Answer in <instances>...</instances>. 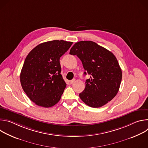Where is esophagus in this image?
Segmentation results:
<instances>
[{
    "label": "esophagus",
    "mask_w": 148,
    "mask_h": 148,
    "mask_svg": "<svg viewBox=\"0 0 148 148\" xmlns=\"http://www.w3.org/2000/svg\"><path fill=\"white\" fill-rule=\"evenodd\" d=\"M74 81H75V79H73L72 80H70V81H69V82H70V84H73L74 82Z\"/></svg>",
    "instance_id": "34e87169"
}]
</instances>
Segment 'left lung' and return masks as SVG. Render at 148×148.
Returning <instances> with one entry per match:
<instances>
[{
    "instance_id": "left-lung-1",
    "label": "left lung",
    "mask_w": 148,
    "mask_h": 148,
    "mask_svg": "<svg viewBox=\"0 0 148 148\" xmlns=\"http://www.w3.org/2000/svg\"><path fill=\"white\" fill-rule=\"evenodd\" d=\"M70 54L76 55L84 70L91 75L79 94L81 99L92 108L101 107L111 101L119 91L122 75L113 53L95 42L81 41L74 45Z\"/></svg>"
}]
</instances>
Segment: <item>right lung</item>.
I'll list each match as a JSON object with an SVG mask.
<instances>
[{
  "instance_id": "add662e5",
  "label": "right lung",
  "mask_w": 148,
  "mask_h": 148,
  "mask_svg": "<svg viewBox=\"0 0 148 148\" xmlns=\"http://www.w3.org/2000/svg\"><path fill=\"white\" fill-rule=\"evenodd\" d=\"M72 44L62 40L45 42L27 56L20 73L21 86L38 106L49 108L60 101L66 87L61 74L60 58Z\"/></svg>"
}]
</instances>
